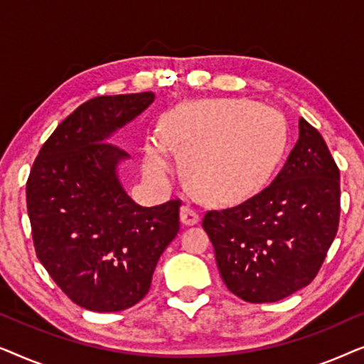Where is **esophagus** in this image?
I'll return each mask as SVG.
<instances>
[{
    "label": "esophagus",
    "mask_w": 364,
    "mask_h": 364,
    "mask_svg": "<svg viewBox=\"0 0 364 364\" xmlns=\"http://www.w3.org/2000/svg\"><path fill=\"white\" fill-rule=\"evenodd\" d=\"M198 220H200V215H198V212L196 210V208L191 207V205H182L181 208V222L182 225H196V223H198Z\"/></svg>",
    "instance_id": "esophagus-1"
}]
</instances>
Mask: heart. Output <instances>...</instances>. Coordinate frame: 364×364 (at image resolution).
<instances>
[{
  "label": "heart",
  "instance_id": "1",
  "mask_svg": "<svg viewBox=\"0 0 364 364\" xmlns=\"http://www.w3.org/2000/svg\"><path fill=\"white\" fill-rule=\"evenodd\" d=\"M162 141L186 162L191 182L205 196L237 202L260 192L283 159L285 119L275 109L245 99L188 102L168 116ZM146 168L161 177L171 164L159 146L147 152Z\"/></svg>",
  "mask_w": 364,
  "mask_h": 364
}]
</instances>
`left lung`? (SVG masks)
I'll return each instance as SVG.
<instances>
[{
    "label": "left lung",
    "mask_w": 364,
    "mask_h": 364,
    "mask_svg": "<svg viewBox=\"0 0 364 364\" xmlns=\"http://www.w3.org/2000/svg\"><path fill=\"white\" fill-rule=\"evenodd\" d=\"M298 129L270 186L203 217L223 283L248 303L283 300L311 283L336 237L340 171L321 134L303 117Z\"/></svg>",
    "instance_id": "left-lung-1"
}]
</instances>
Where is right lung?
I'll use <instances>...</instances> for the list:
<instances>
[{
  "label": "right lung",
  "instance_id": "add662e5",
  "mask_svg": "<svg viewBox=\"0 0 364 364\" xmlns=\"http://www.w3.org/2000/svg\"><path fill=\"white\" fill-rule=\"evenodd\" d=\"M154 99V92L89 99L43 144L29 172L26 202L36 255L56 285L86 310L121 311L141 301L181 228V200L142 207L127 196L117 167L129 154L107 142Z\"/></svg>",
  "mask_w": 364,
  "mask_h": 364
}]
</instances>
